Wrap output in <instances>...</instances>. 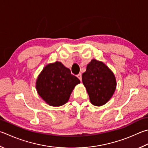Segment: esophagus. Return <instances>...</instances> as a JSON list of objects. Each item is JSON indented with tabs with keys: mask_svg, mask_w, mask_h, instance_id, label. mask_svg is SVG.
<instances>
[{
	"mask_svg": "<svg viewBox=\"0 0 148 148\" xmlns=\"http://www.w3.org/2000/svg\"><path fill=\"white\" fill-rule=\"evenodd\" d=\"M77 77H78V79L80 80V81L82 82V74L81 73H79L77 75Z\"/></svg>",
	"mask_w": 148,
	"mask_h": 148,
	"instance_id": "34e87169",
	"label": "esophagus"
}]
</instances>
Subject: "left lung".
Masks as SVG:
<instances>
[{"label":"left lung","instance_id":"1","mask_svg":"<svg viewBox=\"0 0 148 148\" xmlns=\"http://www.w3.org/2000/svg\"><path fill=\"white\" fill-rule=\"evenodd\" d=\"M82 82L89 96L91 103L101 106L106 103L116 89L113 73L103 63L92 60L82 74Z\"/></svg>","mask_w":148,"mask_h":148}]
</instances>
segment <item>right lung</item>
Returning a JSON list of instances; mask_svg holds the SVG:
<instances>
[{
	"instance_id": "add662e5",
	"label": "right lung",
	"mask_w": 148,
	"mask_h": 148,
	"mask_svg": "<svg viewBox=\"0 0 148 148\" xmlns=\"http://www.w3.org/2000/svg\"><path fill=\"white\" fill-rule=\"evenodd\" d=\"M79 79L71 74L70 69L56 61L45 66L36 82L39 96L52 106H60L68 101Z\"/></svg>"
}]
</instances>
